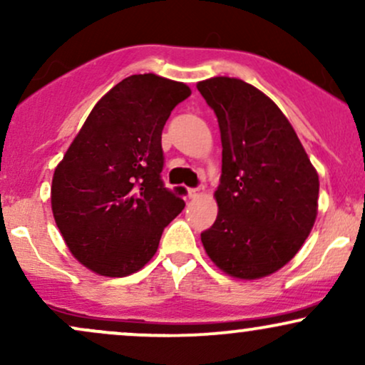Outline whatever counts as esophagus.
<instances>
[{"label":"esophagus","mask_w":365,"mask_h":365,"mask_svg":"<svg viewBox=\"0 0 365 365\" xmlns=\"http://www.w3.org/2000/svg\"><path fill=\"white\" fill-rule=\"evenodd\" d=\"M188 197H190V199H194V197H199V195H202L204 194V187L200 185V187H195V188H188Z\"/></svg>","instance_id":"1"}]
</instances>
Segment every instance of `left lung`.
<instances>
[{"mask_svg": "<svg viewBox=\"0 0 365 365\" xmlns=\"http://www.w3.org/2000/svg\"><path fill=\"white\" fill-rule=\"evenodd\" d=\"M197 89L216 113L223 145L217 217L200 240L226 274L264 278L292 261L311 233L319 177L264 92L230 77L207 78Z\"/></svg>", "mask_w": 365, "mask_h": 365, "instance_id": "left-lung-1", "label": "left lung"}]
</instances>
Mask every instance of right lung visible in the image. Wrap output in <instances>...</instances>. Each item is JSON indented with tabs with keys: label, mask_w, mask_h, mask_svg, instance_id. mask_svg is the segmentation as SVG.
I'll return each mask as SVG.
<instances>
[{
	"label": "right lung",
	"mask_w": 365,
	"mask_h": 365,
	"mask_svg": "<svg viewBox=\"0 0 365 365\" xmlns=\"http://www.w3.org/2000/svg\"><path fill=\"white\" fill-rule=\"evenodd\" d=\"M190 89L132 75L99 99L53 175L51 207L63 240L94 273L123 278L156 254L185 207V188L161 180V133Z\"/></svg>",
	"instance_id": "add662e5"
}]
</instances>
